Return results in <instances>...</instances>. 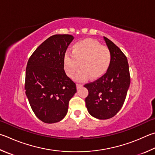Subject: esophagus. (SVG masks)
<instances>
[{
	"instance_id": "obj_1",
	"label": "esophagus",
	"mask_w": 155,
	"mask_h": 155,
	"mask_svg": "<svg viewBox=\"0 0 155 155\" xmlns=\"http://www.w3.org/2000/svg\"><path fill=\"white\" fill-rule=\"evenodd\" d=\"M82 86H83V85H81V84H77V89L81 88V87Z\"/></svg>"
}]
</instances>
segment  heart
Returning <instances> with one entry per match:
<instances>
[{
	"label": "heart",
	"mask_w": 155,
	"mask_h": 155,
	"mask_svg": "<svg viewBox=\"0 0 155 155\" xmlns=\"http://www.w3.org/2000/svg\"><path fill=\"white\" fill-rule=\"evenodd\" d=\"M112 61V53L108 47L102 46L93 38H85L75 43L72 47V53L64 54V69L69 77L75 76L78 81L89 78H98L102 77L108 70Z\"/></svg>",
	"instance_id": "obj_1"
}]
</instances>
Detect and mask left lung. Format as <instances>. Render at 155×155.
Wrapping results in <instances>:
<instances>
[{"instance_id": "8db88e82", "label": "left lung", "mask_w": 155, "mask_h": 155, "mask_svg": "<svg viewBox=\"0 0 155 155\" xmlns=\"http://www.w3.org/2000/svg\"><path fill=\"white\" fill-rule=\"evenodd\" d=\"M112 53L110 66L105 74L84 87L88 89L85 98L89 113L98 119L116 115L124 104L130 85L129 64L126 56L114 43L104 36Z\"/></svg>"}]
</instances>
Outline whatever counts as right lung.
Listing matches in <instances>:
<instances>
[{
	"label": "right lung",
	"mask_w": 155,
	"mask_h": 155,
	"mask_svg": "<svg viewBox=\"0 0 155 155\" xmlns=\"http://www.w3.org/2000/svg\"><path fill=\"white\" fill-rule=\"evenodd\" d=\"M74 36L55 35L38 47L26 70L25 90L34 113L45 123L62 120L70 100L77 92L76 84L67 77L63 59Z\"/></svg>",
	"instance_id": "add662e5"
}]
</instances>
